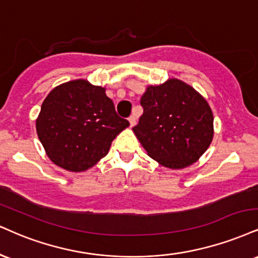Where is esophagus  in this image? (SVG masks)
I'll return each mask as SVG.
<instances>
[{
    "instance_id": "34e87169",
    "label": "esophagus",
    "mask_w": 258,
    "mask_h": 258,
    "mask_svg": "<svg viewBox=\"0 0 258 258\" xmlns=\"http://www.w3.org/2000/svg\"><path fill=\"white\" fill-rule=\"evenodd\" d=\"M128 121H130V125H131V127H133L136 125V122H137V117L135 115H131L128 117Z\"/></svg>"
}]
</instances>
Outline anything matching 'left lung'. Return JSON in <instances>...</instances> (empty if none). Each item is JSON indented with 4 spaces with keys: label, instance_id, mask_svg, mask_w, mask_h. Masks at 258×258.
<instances>
[{
    "label": "left lung",
    "instance_id": "obj_1",
    "mask_svg": "<svg viewBox=\"0 0 258 258\" xmlns=\"http://www.w3.org/2000/svg\"><path fill=\"white\" fill-rule=\"evenodd\" d=\"M141 104L144 111L132 131L149 156L161 166L186 168L212 144V108L182 80L169 78L160 85H148Z\"/></svg>",
    "mask_w": 258,
    "mask_h": 258
}]
</instances>
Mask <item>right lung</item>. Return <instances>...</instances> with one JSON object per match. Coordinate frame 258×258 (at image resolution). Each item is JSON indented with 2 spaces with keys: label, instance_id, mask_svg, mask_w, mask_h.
<instances>
[{
  "label": "right lung",
  "instance_id": "obj_1",
  "mask_svg": "<svg viewBox=\"0 0 258 258\" xmlns=\"http://www.w3.org/2000/svg\"><path fill=\"white\" fill-rule=\"evenodd\" d=\"M130 126L117 115L105 88L86 79L55 86L36 119L46 156L68 172H85L109 153L111 142Z\"/></svg>",
  "mask_w": 258,
  "mask_h": 258
}]
</instances>
